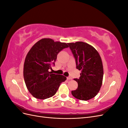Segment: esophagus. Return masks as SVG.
Here are the masks:
<instances>
[{"mask_svg":"<svg viewBox=\"0 0 128 128\" xmlns=\"http://www.w3.org/2000/svg\"><path fill=\"white\" fill-rule=\"evenodd\" d=\"M67 79L68 80H72V77H71L70 76H68V77H67Z\"/></svg>","mask_w":128,"mask_h":128,"instance_id":"esophagus-1","label":"esophagus"}]
</instances>
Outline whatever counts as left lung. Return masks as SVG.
I'll use <instances>...</instances> for the list:
<instances>
[{
    "label": "left lung",
    "instance_id": "8db88e82",
    "mask_svg": "<svg viewBox=\"0 0 128 128\" xmlns=\"http://www.w3.org/2000/svg\"><path fill=\"white\" fill-rule=\"evenodd\" d=\"M75 58L76 68L81 70L79 78H74L78 87L72 91L75 98L88 100L98 94L102 86L104 75L101 57L97 51L86 42L68 43Z\"/></svg>",
    "mask_w": 128,
    "mask_h": 128
}]
</instances>
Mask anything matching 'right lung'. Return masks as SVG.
Instances as JSON below:
<instances>
[{
	"label": "right lung",
	"instance_id": "right-lung-1",
	"mask_svg": "<svg viewBox=\"0 0 128 128\" xmlns=\"http://www.w3.org/2000/svg\"><path fill=\"white\" fill-rule=\"evenodd\" d=\"M68 48L65 42L43 38L37 42L27 54L24 64V76L26 86L34 97L45 99L54 95L66 77L49 72L55 66L57 55Z\"/></svg>",
	"mask_w": 128,
	"mask_h": 128
}]
</instances>
